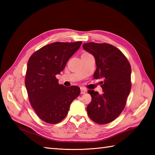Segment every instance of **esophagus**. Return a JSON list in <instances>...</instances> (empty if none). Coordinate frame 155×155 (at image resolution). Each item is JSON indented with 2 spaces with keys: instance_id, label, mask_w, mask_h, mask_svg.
I'll return each instance as SVG.
<instances>
[{
  "instance_id": "34e87169",
  "label": "esophagus",
  "mask_w": 155,
  "mask_h": 155,
  "mask_svg": "<svg viewBox=\"0 0 155 155\" xmlns=\"http://www.w3.org/2000/svg\"><path fill=\"white\" fill-rule=\"evenodd\" d=\"M86 92H87V90L85 89L84 88H83V87L81 88V94H84L85 93H86Z\"/></svg>"
}]
</instances>
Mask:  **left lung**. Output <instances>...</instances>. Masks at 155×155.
I'll list each match as a JSON object with an SVG mask.
<instances>
[{
  "mask_svg": "<svg viewBox=\"0 0 155 155\" xmlns=\"http://www.w3.org/2000/svg\"><path fill=\"white\" fill-rule=\"evenodd\" d=\"M83 47L95 58L94 78H103V93L88 91L92 97L87 108L88 115L98 124L109 123L119 116L126 104L131 89L130 65L123 52L111 45L88 42Z\"/></svg>",
  "mask_w": 155,
  "mask_h": 155,
  "instance_id": "left-lung-1",
  "label": "left lung"
}]
</instances>
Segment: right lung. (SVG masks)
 <instances>
[{"instance_id": "add662e5", "label": "right lung", "mask_w": 155, "mask_h": 155, "mask_svg": "<svg viewBox=\"0 0 155 155\" xmlns=\"http://www.w3.org/2000/svg\"><path fill=\"white\" fill-rule=\"evenodd\" d=\"M81 44L53 42L42 47L29 58L25 78L28 98L38 117L46 123L57 124L63 120L71 103L80 94L79 87L60 84L56 75L64 70Z\"/></svg>"}]
</instances>
